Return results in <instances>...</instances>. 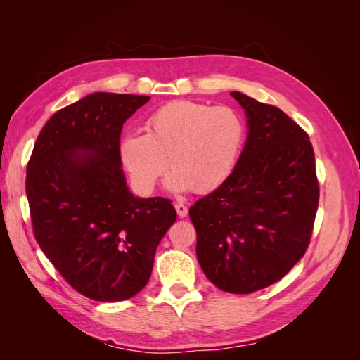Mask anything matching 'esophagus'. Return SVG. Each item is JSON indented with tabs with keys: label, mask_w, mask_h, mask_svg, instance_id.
<instances>
[{
	"label": "esophagus",
	"mask_w": 360,
	"mask_h": 360,
	"mask_svg": "<svg viewBox=\"0 0 360 360\" xmlns=\"http://www.w3.org/2000/svg\"><path fill=\"white\" fill-rule=\"evenodd\" d=\"M174 207H176L177 214H179L180 217H186V216H188V207L184 205L183 202H176V204H174Z\"/></svg>",
	"instance_id": "1"
}]
</instances>
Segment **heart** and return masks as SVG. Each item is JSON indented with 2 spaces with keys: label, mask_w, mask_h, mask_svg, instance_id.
Returning <instances> with one entry per match:
<instances>
[{
  "label": "heart",
  "mask_w": 360,
  "mask_h": 360,
  "mask_svg": "<svg viewBox=\"0 0 360 360\" xmlns=\"http://www.w3.org/2000/svg\"><path fill=\"white\" fill-rule=\"evenodd\" d=\"M147 134L122 138L118 155L135 186L144 193L156 188L169 162L174 191L210 192L231 176L243 146L245 126L233 108L193 101L160 106L146 123Z\"/></svg>",
  "instance_id": "1"
}]
</instances>
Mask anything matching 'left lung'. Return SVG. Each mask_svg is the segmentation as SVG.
Returning a JSON list of instances; mask_svg holds the SVG:
<instances>
[{"label": "left lung", "instance_id": "8db88e82", "mask_svg": "<svg viewBox=\"0 0 360 360\" xmlns=\"http://www.w3.org/2000/svg\"><path fill=\"white\" fill-rule=\"evenodd\" d=\"M231 96L248 117L245 148L189 216L205 276L222 291L249 294L284 278L307 252L320 188L308 134L274 105Z\"/></svg>", "mask_w": 360, "mask_h": 360}]
</instances>
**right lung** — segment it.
<instances>
[{
    "label": "right lung",
    "mask_w": 360,
    "mask_h": 360,
    "mask_svg": "<svg viewBox=\"0 0 360 360\" xmlns=\"http://www.w3.org/2000/svg\"><path fill=\"white\" fill-rule=\"evenodd\" d=\"M148 96L93 93L53 114L32 148L25 191L32 233L61 276L97 302L134 297L176 222L171 200L138 198L118 155L123 124Z\"/></svg>",
    "instance_id": "obj_1"
}]
</instances>
